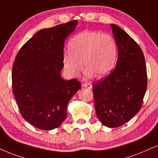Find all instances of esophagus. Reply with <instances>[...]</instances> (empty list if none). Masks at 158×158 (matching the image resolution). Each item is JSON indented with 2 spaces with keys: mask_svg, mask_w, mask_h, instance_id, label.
Here are the masks:
<instances>
[{
  "mask_svg": "<svg viewBox=\"0 0 158 158\" xmlns=\"http://www.w3.org/2000/svg\"><path fill=\"white\" fill-rule=\"evenodd\" d=\"M82 87H87V88L91 89L93 86H92V84H91V83H89V82H86V83H85V84H83Z\"/></svg>",
  "mask_w": 158,
  "mask_h": 158,
  "instance_id": "1",
  "label": "esophagus"
}]
</instances>
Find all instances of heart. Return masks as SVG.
I'll use <instances>...</instances> for the list:
<instances>
[{"label":"heart","instance_id":"heart-1","mask_svg":"<svg viewBox=\"0 0 158 158\" xmlns=\"http://www.w3.org/2000/svg\"><path fill=\"white\" fill-rule=\"evenodd\" d=\"M69 52L63 56V65L69 76L81 73L82 63L87 75L103 78L111 72L117 55V44L112 35L85 31L74 35L69 44Z\"/></svg>","mask_w":158,"mask_h":158}]
</instances>
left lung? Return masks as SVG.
Here are the masks:
<instances>
[{
	"instance_id": "1",
	"label": "left lung",
	"mask_w": 158,
	"mask_h": 158,
	"mask_svg": "<svg viewBox=\"0 0 158 158\" xmlns=\"http://www.w3.org/2000/svg\"><path fill=\"white\" fill-rule=\"evenodd\" d=\"M118 49L114 69L103 80L94 84L98 118L105 126L117 127L141 109L147 87V67L139 44L119 26L111 24Z\"/></svg>"
}]
</instances>
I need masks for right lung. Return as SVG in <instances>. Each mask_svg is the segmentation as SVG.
Returning <instances> with one entry per match:
<instances>
[{
	"mask_svg": "<svg viewBox=\"0 0 158 158\" xmlns=\"http://www.w3.org/2000/svg\"><path fill=\"white\" fill-rule=\"evenodd\" d=\"M77 20L39 31L18 52L12 68L13 93L26 121L37 128L51 131L67 117V106L81 88L77 79L64 80L65 40Z\"/></svg>",
	"mask_w": 158,
	"mask_h": 158,
	"instance_id": "add662e5",
	"label": "right lung"
}]
</instances>
